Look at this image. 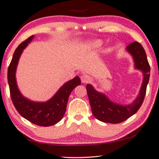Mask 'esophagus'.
I'll return each mask as SVG.
<instances>
[{
	"label": "esophagus",
	"instance_id": "1",
	"mask_svg": "<svg viewBox=\"0 0 159 159\" xmlns=\"http://www.w3.org/2000/svg\"><path fill=\"white\" fill-rule=\"evenodd\" d=\"M80 79H81V82L84 83V84H86V83H89L91 81V78L88 75H83L80 77Z\"/></svg>",
	"mask_w": 159,
	"mask_h": 159
}]
</instances>
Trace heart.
Here are the masks:
<instances>
[{
  "label": "heart",
  "instance_id": "heart-1",
  "mask_svg": "<svg viewBox=\"0 0 159 159\" xmlns=\"http://www.w3.org/2000/svg\"><path fill=\"white\" fill-rule=\"evenodd\" d=\"M89 46L92 48H100L103 46V41L101 40H94L89 43Z\"/></svg>",
  "mask_w": 159,
  "mask_h": 159
}]
</instances>
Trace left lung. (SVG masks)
<instances>
[{
    "label": "left lung",
    "mask_w": 159,
    "mask_h": 159,
    "mask_svg": "<svg viewBox=\"0 0 159 159\" xmlns=\"http://www.w3.org/2000/svg\"><path fill=\"white\" fill-rule=\"evenodd\" d=\"M126 51L133 56L135 68L141 70L143 74L140 92L131 104L124 106L113 103L106 95L96 91L91 85H86L92 113L95 118L104 123L119 124L124 121L138 111L144 100L150 77V66L145 50L141 44L135 41L126 47Z\"/></svg>",
    "instance_id": "left-lung-1"
}]
</instances>
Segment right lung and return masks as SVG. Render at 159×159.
<instances>
[{"mask_svg":"<svg viewBox=\"0 0 159 159\" xmlns=\"http://www.w3.org/2000/svg\"><path fill=\"white\" fill-rule=\"evenodd\" d=\"M31 35L21 43L14 52L8 69V82L11 100L21 116L35 125L50 126L60 121L66 111L68 97L75 87L80 84L79 77L66 82L57 93L46 102H34L25 98L19 91L16 79V71L23 50L34 39Z\"/></svg>","mask_w":159,"mask_h":159,"instance_id":"obj_1","label":"right lung"}]
</instances>
